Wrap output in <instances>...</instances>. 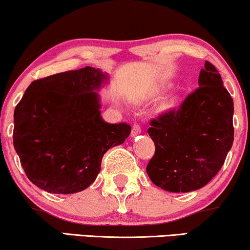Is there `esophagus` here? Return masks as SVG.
<instances>
[{
    "label": "esophagus",
    "mask_w": 250,
    "mask_h": 250,
    "mask_svg": "<svg viewBox=\"0 0 250 250\" xmlns=\"http://www.w3.org/2000/svg\"><path fill=\"white\" fill-rule=\"evenodd\" d=\"M140 131H142V126H140L139 124H135V125H132V130H131V135H132V137L139 135Z\"/></svg>",
    "instance_id": "1"
}]
</instances>
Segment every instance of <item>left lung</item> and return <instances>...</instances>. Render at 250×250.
Masks as SVG:
<instances>
[{"label": "left lung", "instance_id": "left-lung-1", "mask_svg": "<svg viewBox=\"0 0 250 250\" xmlns=\"http://www.w3.org/2000/svg\"><path fill=\"white\" fill-rule=\"evenodd\" d=\"M198 85L178 108L152 119L147 130L155 143L147 174L167 191L188 192L206 186L233 143V100L208 61L200 70Z\"/></svg>", "mask_w": 250, "mask_h": 250}]
</instances>
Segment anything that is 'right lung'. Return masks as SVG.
<instances>
[{
    "label": "right lung",
    "mask_w": 250,
    "mask_h": 250,
    "mask_svg": "<svg viewBox=\"0 0 250 250\" xmlns=\"http://www.w3.org/2000/svg\"><path fill=\"white\" fill-rule=\"evenodd\" d=\"M106 75L86 66L34 80L15 108L13 146L28 179L51 194L93 184L103 155L130 135L125 122L106 124L98 90Z\"/></svg>",
    "instance_id": "right-lung-1"
}]
</instances>
